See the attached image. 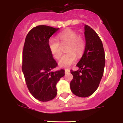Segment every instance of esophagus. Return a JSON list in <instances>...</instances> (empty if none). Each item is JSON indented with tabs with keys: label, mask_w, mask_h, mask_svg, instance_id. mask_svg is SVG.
Returning a JSON list of instances; mask_svg holds the SVG:
<instances>
[{
	"label": "esophagus",
	"mask_w": 123,
	"mask_h": 123,
	"mask_svg": "<svg viewBox=\"0 0 123 123\" xmlns=\"http://www.w3.org/2000/svg\"><path fill=\"white\" fill-rule=\"evenodd\" d=\"M70 72V70L69 69H65V73H68Z\"/></svg>",
	"instance_id": "1"
}]
</instances>
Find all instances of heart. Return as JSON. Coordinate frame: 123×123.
<instances>
[{
    "instance_id": "obj_1",
    "label": "heart",
    "mask_w": 123,
    "mask_h": 123,
    "mask_svg": "<svg viewBox=\"0 0 123 123\" xmlns=\"http://www.w3.org/2000/svg\"><path fill=\"white\" fill-rule=\"evenodd\" d=\"M57 40L51 38L49 41V47L52 55L56 60H59L62 55L61 45H67L65 52L67 54L64 55L58 62L62 68H68L74 63L76 56L80 58L85 49L86 42L82 36L79 35L78 32L71 29H65L57 35Z\"/></svg>"
}]
</instances>
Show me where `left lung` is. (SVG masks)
<instances>
[{
    "instance_id": "1",
    "label": "left lung",
    "mask_w": 123,
    "mask_h": 123,
    "mask_svg": "<svg viewBox=\"0 0 123 123\" xmlns=\"http://www.w3.org/2000/svg\"><path fill=\"white\" fill-rule=\"evenodd\" d=\"M84 29L86 47L76 65L79 69L70 71L73 76L70 82L71 92L80 97L90 96L97 89L105 64V52L99 36L88 25H85Z\"/></svg>"
}]
</instances>
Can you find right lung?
<instances>
[{"label":"right lung","instance_id":"obj_1","mask_svg":"<svg viewBox=\"0 0 123 123\" xmlns=\"http://www.w3.org/2000/svg\"><path fill=\"white\" fill-rule=\"evenodd\" d=\"M58 29L45 25L37 26L29 31L25 39L22 71L29 91L41 102L55 98L56 84L65 75L63 69L52 71L58 64L49 47L50 37Z\"/></svg>","mask_w":123,"mask_h":123}]
</instances>
